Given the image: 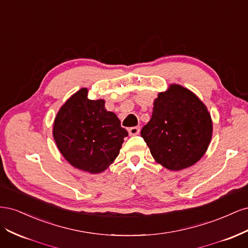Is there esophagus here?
Listing matches in <instances>:
<instances>
[{
  "instance_id": "esophagus-1",
  "label": "esophagus",
  "mask_w": 248,
  "mask_h": 248,
  "mask_svg": "<svg viewBox=\"0 0 248 248\" xmlns=\"http://www.w3.org/2000/svg\"><path fill=\"white\" fill-rule=\"evenodd\" d=\"M140 126H134V127H130L128 129L129 132V136H137V134L140 133Z\"/></svg>"
}]
</instances>
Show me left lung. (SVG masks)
Segmentation results:
<instances>
[{"mask_svg":"<svg viewBox=\"0 0 248 248\" xmlns=\"http://www.w3.org/2000/svg\"><path fill=\"white\" fill-rule=\"evenodd\" d=\"M212 120L196 94L170 85L154 100L151 120L140 131L154 159L170 170L198 162L212 138Z\"/></svg>","mask_w":248,"mask_h":248,"instance_id":"1","label":"left lung"}]
</instances>
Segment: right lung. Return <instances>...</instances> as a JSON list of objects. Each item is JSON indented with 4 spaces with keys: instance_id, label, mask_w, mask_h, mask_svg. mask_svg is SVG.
Returning <instances> with one entry per match:
<instances>
[{
    "instance_id": "obj_1",
    "label": "right lung",
    "mask_w": 248,
    "mask_h": 248,
    "mask_svg": "<svg viewBox=\"0 0 248 248\" xmlns=\"http://www.w3.org/2000/svg\"><path fill=\"white\" fill-rule=\"evenodd\" d=\"M104 100L88 98L80 89L58 111L52 134L64 158L78 170L98 174L106 170L120 153L128 132Z\"/></svg>"
}]
</instances>
